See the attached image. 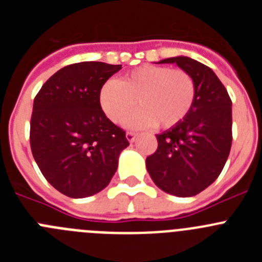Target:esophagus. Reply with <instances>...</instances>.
<instances>
[{"instance_id": "obj_1", "label": "esophagus", "mask_w": 262, "mask_h": 262, "mask_svg": "<svg viewBox=\"0 0 262 262\" xmlns=\"http://www.w3.org/2000/svg\"><path fill=\"white\" fill-rule=\"evenodd\" d=\"M136 135H138V134H136V133H133V131H128V133L126 134V136H127V140H128L129 143L135 142Z\"/></svg>"}]
</instances>
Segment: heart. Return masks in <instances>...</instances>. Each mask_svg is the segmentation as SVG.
<instances>
[{"instance_id":"heart-1","label":"heart","mask_w":262,"mask_h":262,"mask_svg":"<svg viewBox=\"0 0 262 262\" xmlns=\"http://www.w3.org/2000/svg\"><path fill=\"white\" fill-rule=\"evenodd\" d=\"M195 99V84L187 72L166 67L143 66L119 80H108L99 103L114 123L129 119L131 127L172 128L187 117Z\"/></svg>"}]
</instances>
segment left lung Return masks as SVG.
Segmentation results:
<instances>
[{
  "mask_svg": "<svg viewBox=\"0 0 262 262\" xmlns=\"http://www.w3.org/2000/svg\"><path fill=\"white\" fill-rule=\"evenodd\" d=\"M193 77L195 99L182 122L156 135L157 149L145 160L155 184L165 193L193 196L223 170L232 144V102L211 68L186 56L169 57Z\"/></svg>",
  "mask_w": 262,
  "mask_h": 262,
  "instance_id": "obj_1",
  "label": "left lung"
}]
</instances>
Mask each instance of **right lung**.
<instances>
[{"instance_id": "add662e5", "label": "right lung", "mask_w": 262, "mask_h": 262, "mask_svg": "<svg viewBox=\"0 0 262 262\" xmlns=\"http://www.w3.org/2000/svg\"><path fill=\"white\" fill-rule=\"evenodd\" d=\"M120 69L101 61L71 64L51 76L34 99L32 156L64 195L85 198L103 190L129 144L124 129L106 117L99 103L102 86Z\"/></svg>"}]
</instances>
